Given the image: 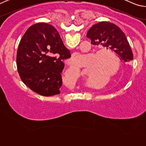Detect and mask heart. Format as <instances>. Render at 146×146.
<instances>
[{"instance_id":"heart-1","label":"heart","mask_w":146,"mask_h":146,"mask_svg":"<svg viewBox=\"0 0 146 146\" xmlns=\"http://www.w3.org/2000/svg\"><path fill=\"white\" fill-rule=\"evenodd\" d=\"M90 58L89 55H76L71 59V64L73 67H80L84 65L85 60ZM113 60L116 62V70ZM120 67V61L115 53L110 51H102L95 56L94 61L91 64V67L89 71L88 77L91 79V81H93L100 76H115ZM75 71L78 72V70H76Z\"/></svg>"}]
</instances>
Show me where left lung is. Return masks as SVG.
<instances>
[{"mask_svg": "<svg viewBox=\"0 0 146 146\" xmlns=\"http://www.w3.org/2000/svg\"><path fill=\"white\" fill-rule=\"evenodd\" d=\"M86 36L91 44L111 50L119 56L123 62L133 59V55L126 36L119 27L110 22H100L89 29Z\"/></svg>", "mask_w": 146, "mask_h": 146, "instance_id": "obj_1", "label": "left lung"}]
</instances>
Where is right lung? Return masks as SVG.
<instances>
[{
  "mask_svg": "<svg viewBox=\"0 0 146 146\" xmlns=\"http://www.w3.org/2000/svg\"><path fill=\"white\" fill-rule=\"evenodd\" d=\"M70 57L57 30L50 24L37 23L27 29L20 42L17 70L30 90L50 97L60 93L63 60Z\"/></svg>",
  "mask_w": 146,
  "mask_h": 146,
  "instance_id": "obj_1",
  "label": "right lung"
}]
</instances>
